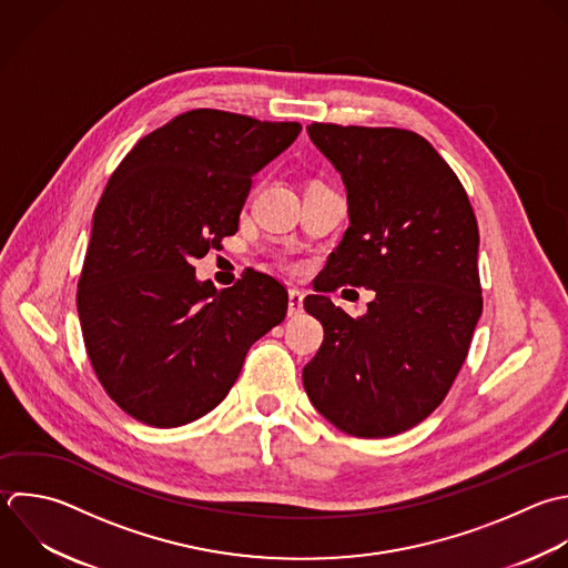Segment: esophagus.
Instances as JSON below:
<instances>
[{
  "label": "esophagus",
  "mask_w": 568,
  "mask_h": 568,
  "mask_svg": "<svg viewBox=\"0 0 568 568\" xmlns=\"http://www.w3.org/2000/svg\"><path fill=\"white\" fill-rule=\"evenodd\" d=\"M302 311H304V293L297 288H291L288 291V315L297 317V315H302Z\"/></svg>",
  "instance_id": "obj_1"
}]
</instances>
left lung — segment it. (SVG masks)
Segmentation results:
<instances>
[{"mask_svg":"<svg viewBox=\"0 0 568 568\" xmlns=\"http://www.w3.org/2000/svg\"><path fill=\"white\" fill-rule=\"evenodd\" d=\"M346 186L348 229L320 295L304 308L324 326L302 382L313 406L355 437H390L426 419L455 382L481 315L479 233L464 186L417 133L306 126ZM376 291L353 321L322 292Z\"/></svg>","mask_w":568,"mask_h":568,"instance_id":"left-lung-1","label":"left lung"}]
</instances>
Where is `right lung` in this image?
Returning <instances> with one entry per match:
<instances>
[{
  "label": "right lung",
  "instance_id": "1",
  "mask_svg": "<svg viewBox=\"0 0 568 568\" xmlns=\"http://www.w3.org/2000/svg\"><path fill=\"white\" fill-rule=\"evenodd\" d=\"M197 109L142 138L95 209L78 313L91 364L131 417L175 428L211 413L248 348L286 317L288 293L246 271L231 288L195 277L193 260L233 235L253 175L300 135Z\"/></svg>",
  "mask_w": 568,
  "mask_h": 568
}]
</instances>
